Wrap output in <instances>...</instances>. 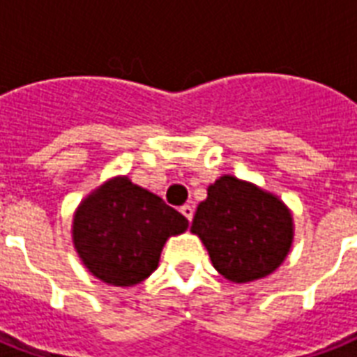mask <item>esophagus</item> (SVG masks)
<instances>
[{
  "label": "esophagus",
  "mask_w": 357,
  "mask_h": 357,
  "mask_svg": "<svg viewBox=\"0 0 357 357\" xmlns=\"http://www.w3.org/2000/svg\"><path fill=\"white\" fill-rule=\"evenodd\" d=\"M181 212L186 216L188 222H192L193 220V206L192 204H184V206H181Z\"/></svg>",
  "instance_id": "34e87169"
}]
</instances>
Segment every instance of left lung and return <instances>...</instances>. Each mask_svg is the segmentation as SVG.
Returning a JSON list of instances; mask_svg holds the SVG:
<instances>
[{"instance_id": "left-lung-1", "label": "left lung", "mask_w": 357, "mask_h": 357, "mask_svg": "<svg viewBox=\"0 0 357 357\" xmlns=\"http://www.w3.org/2000/svg\"><path fill=\"white\" fill-rule=\"evenodd\" d=\"M190 231L201 238L223 278L250 283L283 264L292 248L294 220L278 195L223 175L206 188Z\"/></svg>"}]
</instances>
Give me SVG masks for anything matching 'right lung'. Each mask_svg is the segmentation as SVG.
<instances>
[{"label": "right lung", "mask_w": 357, "mask_h": 357, "mask_svg": "<svg viewBox=\"0 0 357 357\" xmlns=\"http://www.w3.org/2000/svg\"><path fill=\"white\" fill-rule=\"evenodd\" d=\"M186 229L181 212L119 175L82 199L73 218V244L96 279L134 287L158 268L167 238Z\"/></svg>", "instance_id": "1"}]
</instances>
